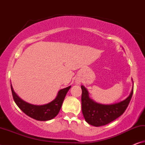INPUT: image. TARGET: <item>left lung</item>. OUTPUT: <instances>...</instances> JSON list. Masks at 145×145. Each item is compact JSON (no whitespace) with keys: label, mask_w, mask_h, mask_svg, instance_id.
<instances>
[{"label":"left lung","mask_w":145,"mask_h":145,"mask_svg":"<svg viewBox=\"0 0 145 145\" xmlns=\"http://www.w3.org/2000/svg\"><path fill=\"white\" fill-rule=\"evenodd\" d=\"M81 89L83 116L87 123L95 127L105 125L123 114L133 94L132 88L131 94L126 99L116 104L105 105L99 104L91 99L88 91L84 86H81Z\"/></svg>","instance_id":"1"}]
</instances>
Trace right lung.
<instances>
[{"mask_svg": "<svg viewBox=\"0 0 145 145\" xmlns=\"http://www.w3.org/2000/svg\"><path fill=\"white\" fill-rule=\"evenodd\" d=\"M71 86L59 90L56 99L48 104L41 105H33L24 101L14 91L11 85L13 100L18 107L29 117L38 121H48L55 118L59 112L63 102Z\"/></svg>", "mask_w": 145, "mask_h": 145, "instance_id": "1", "label": "right lung"}]
</instances>
